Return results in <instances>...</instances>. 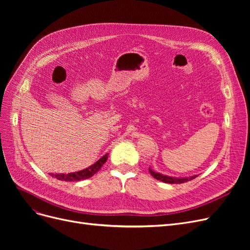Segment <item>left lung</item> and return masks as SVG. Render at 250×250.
<instances>
[{
    "mask_svg": "<svg viewBox=\"0 0 250 250\" xmlns=\"http://www.w3.org/2000/svg\"><path fill=\"white\" fill-rule=\"evenodd\" d=\"M149 172L154 178L161 180V181H163V183H166V184H183V183H187V181H188V180H192L196 177V176H192L190 178H176V177H172V176L163 175V174L154 172L151 169H149Z\"/></svg>",
    "mask_w": 250,
    "mask_h": 250,
    "instance_id": "left-lung-1",
    "label": "left lung"
}]
</instances>
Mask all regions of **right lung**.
<instances>
[{"instance_id": "1", "label": "right lung", "mask_w": 250, "mask_h": 250, "mask_svg": "<svg viewBox=\"0 0 250 250\" xmlns=\"http://www.w3.org/2000/svg\"><path fill=\"white\" fill-rule=\"evenodd\" d=\"M107 155L105 154L104 156H102L99 161L96 162L94 165L90 166V167L81 170L78 172H74V173H67V174H50L52 177H55L59 180H64V181H77V180H81V179H86L89 178L90 176H93L94 174H96L98 171L101 169L102 166L104 165V163L107 161Z\"/></svg>"}]
</instances>
